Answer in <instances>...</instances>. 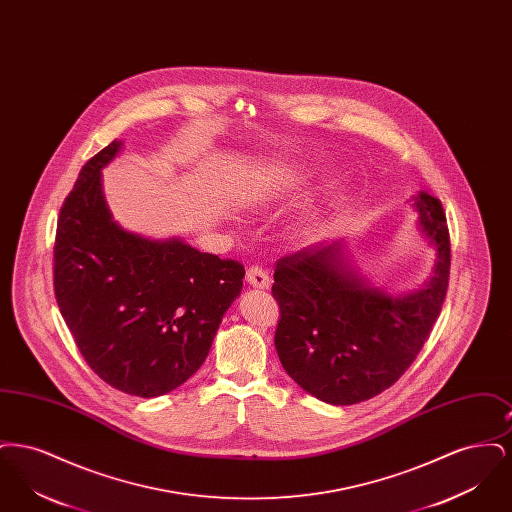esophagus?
Returning a JSON list of instances; mask_svg holds the SVG:
<instances>
[{
  "mask_svg": "<svg viewBox=\"0 0 512 512\" xmlns=\"http://www.w3.org/2000/svg\"><path fill=\"white\" fill-rule=\"evenodd\" d=\"M245 282L251 288H259V290H268V286H270V278H268L267 272L263 268L257 267V265L247 268Z\"/></svg>",
  "mask_w": 512,
  "mask_h": 512,
  "instance_id": "obj_1",
  "label": "esophagus"
}]
</instances>
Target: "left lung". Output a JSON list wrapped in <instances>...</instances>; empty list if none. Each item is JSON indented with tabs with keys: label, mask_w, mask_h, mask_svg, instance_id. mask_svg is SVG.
Here are the masks:
<instances>
[{
	"label": "left lung",
	"mask_w": 512,
	"mask_h": 512,
	"mask_svg": "<svg viewBox=\"0 0 512 512\" xmlns=\"http://www.w3.org/2000/svg\"><path fill=\"white\" fill-rule=\"evenodd\" d=\"M422 234L436 247L428 286L391 297L357 276L341 244L280 257L272 295L280 318L274 345L293 380L330 405H355L391 388L430 338L449 286L451 244L441 201L414 197Z\"/></svg>",
	"instance_id": "obj_1"
}]
</instances>
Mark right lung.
<instances>
[{
    "instance_id": "1",
    "label": "right lung",
    "mask_w": 512,
    "mask_h": 512,
    "mask_svg": "<svg viewBox=\"0 0 512 512\" xmlns=\"http://www.w3.org/2000/svg\"><path fill=\"white\" fill-rule=\"evenodd\" d=\"M111 142L65 197L53 245V290L76 347L115 390L157 397L184 384L209 355L245 268L180 240L153 242L111 219L101 169Z\"/></svg>"
}]
</instances>
